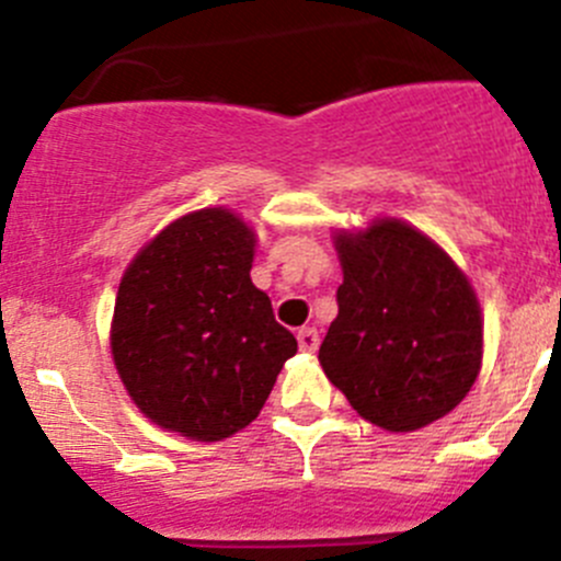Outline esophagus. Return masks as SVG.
<instances>
[{
    "label": "esophagus",
    "mask_w": 561,
    "mask_h": 561,
    "mask_svg": "<svg viewBox=\"0 0 561 561\" xmlns=\"http://www.w3.org/2000/svg\"><path fill=\"white\" fill-rule=\"evenodd\" d=\"M318 345H320L318 331H314V329H301V331H298V347H301L304 353H314V351H318Z\"/></svg>",
    "instance_id": "34e87169"
}]
</instances>
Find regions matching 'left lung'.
I'll return each mask as SVG.
<instances>
[{"mask_svg": "<svg viewBox=\"0 0 561 561\" xmlns=\"http://www.w3.org/2000/svg\"><path fill=\"white\" fill-rule=\"evenodd\" d=\"M340 314L320 345L325 378L389 433L447 416L482 369V309L469 276L413 225L336 230Z\"/></svg>", "mask_w": 561, "mask_h": 561, "instance_id": "obj_1", "label": "left lung"}]
</instances>
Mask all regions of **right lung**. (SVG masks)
<instances>
[{"instance_id": "right-lung-1", "label": "right lung", "mask_w": 561, "mask_h": 561, "mask_svg": "<svg viewBox=\"0 0 561 561\" xmlns=\"http://www.w3.org/2000/svg\"><path fill=\"white\" fill-rule=\"evenodd\" d=\"M254 243L230 208H203L167 225L125 268L108 345L153 425L205 444L236 436L296 356V336L249 276Z\"/></svg>"}]
</instances>
